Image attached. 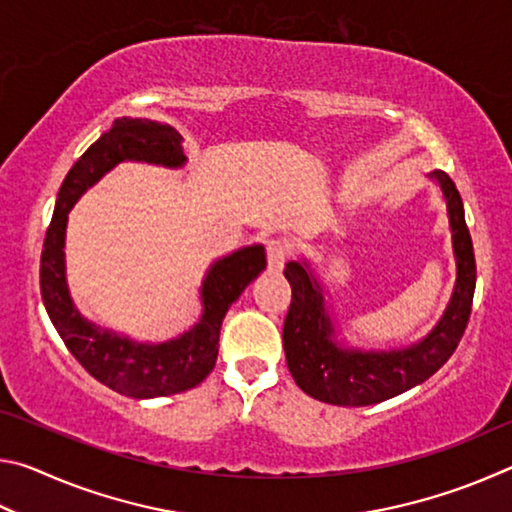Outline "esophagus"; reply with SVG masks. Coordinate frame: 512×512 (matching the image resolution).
<instances>
[{
    "mask_svg": "<svg viewBox=\"0 0 512 512\" xmlns=\"http://www.w3.org/2000/svg\"><path fill=\"white\" fill-rule=\"evenodd\" d=\"M289 248L282 239H271L266 244V259H268V271L271 273H282L284 262H287Z\"/></svg>",
    "mask_w": 512,
    "mask_h": 512,
    "instance_id": "obj_1",
    "label": "esophagus"
}]
</instances>
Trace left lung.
I'll list each match as a JSON object with an SVG mask.
<instances>
[{"label": "left lung", "instance_id": "left-lung-1", "mask_svg": "<svg viewBox=\"0 0 512 512\" xmlns=\"http://www.w3.org/2000/svg\"><path fill=\"white\" fill-rule=\"evenodd\" d=\"M429 178L447 205L456 262V282L443 316L427 336L404 348L363 350L339 339L323 284L307 259L289 262L284 275L291 284V307L284 320V354L296 384L314 400L336 406H370L427 381L452 357L470 320L476 287L472 237L465 223L461 194L445 171Z\"/></svg>", "mask_w": 512, "mask_h": 512}]
</instances>
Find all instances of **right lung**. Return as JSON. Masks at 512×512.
I'll return each instance as SVG.
<instances>
[{"instance_id": "add662e5", "label": "right lung", "mask_w": 512, "mask_h": 512, "mask_svg": "<svg viewBox=\"0 0 512 512\" xmlns=\"http://www.w3.org/2000/svg\"><path fill=\"white\" fill-rule=\"evenodd\" d=\"M121 162L185 167L183 135L169 124L121 117L85 151L60 185L40 257V293L60 339L94 379L112 391L151 400L189 391L210 375L219 354L221 323L232 302L266 268L262 244L219 257L201 284V318L176 339L149 343L99 327L76 309L65 277L67 216L92 185Z\"/></svg>"}]
</instances>
